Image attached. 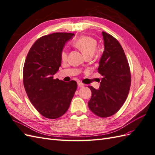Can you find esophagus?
Segmentation results:
<instances>
[{
	"label": "esophagus",
	"instance_id": "1",
	"mask_svg": "<svg viewBox=\"0 0 155 155\" xmlns=\"http://www.w3.org/2000/svg\"><path fill=\"white\" fill-rule=\"evenodd\" d=\"M78 86L79 87H82L84 86V84L82 83H81V82H78Z\"/></svg>",
	"mask_w": 155,
	"mask_h": 155
}]
</instances>
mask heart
I'll return each mask as SVG.
<instances>
[{
    "label": "heart",
    "instance_id": "1",
    "mask_svg": "<svg viewBox=\"0 0 155 155\" xmlns=\"http://www.w3.org/2000/svg\"><path fill=\"white\" fill-rule=\"evenodd\" d=\"M74 45L80 50L85 56H92L97 48V41L94 37L90 36H81L74 42ZM61 58L63 61H66L68 55L66 51H62L61 54Z\"/></svg>",
    "mask_w": 155,
    "mask_h": 155
}]
</instances>
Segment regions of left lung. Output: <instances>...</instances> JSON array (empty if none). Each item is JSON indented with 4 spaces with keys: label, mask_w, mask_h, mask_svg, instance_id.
I'll return each mask as SVG.
<instances>
[{
    "label": "left lung",
    "mask_w": 155,
    "mask_h": 155,
    "mask_svg": "<svg viewBox=\"0 0 155 155\" xmlns=\"http://www.w3.org/2000/svg\"><path fill=\"white\" fill-rule=\"evenodd\" d=\"M102 35L105 49L97 72L103 78L98 90L88 86L92 92L88 105L94 114L107 118L116 113L125 103L130 90L131 76L128 61L118 40L105 31Z\"/></svg>",
    "instance_id": "obj_1"
}]
</instances>
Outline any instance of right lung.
Returning a JSON list of instances; mask_svg holds the SVG:
<instances>
[{"label":"right lung","mask_w":155,"mask_h":155,"mask_svg":"<svg viewBox=\"0 0 155 155\" xmlns=\"http://www.w3.org/2000/svg\"><path fill=\"white\" fill-rule=\"evenodd\" d=\"M72 33L57 32L37 39L28 53L23 68V84L30 101L45 118L56 119L68 109L77 83L54 79L61 64V54Z\"/></svg>","instance_id":"add662e5"}]
</instances>
